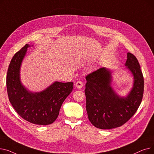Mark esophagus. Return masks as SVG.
<instances>
[{
    "label": "esophagus",
    "instance_id": "1",
    "mask_svg": "<svg viewBox=\"0 0 154 154\" xmlns=\"http://www.w3.org/2000/svg\"><path fill=\"white\" fill-rule=\"evenodd\" d=\"M75 87L77 88H82V87H83V83L81 82V81H77L76 83H75Z\"/></svg>",
    "mask_w": 154,
    "mask_h": 154
}]
</instances>
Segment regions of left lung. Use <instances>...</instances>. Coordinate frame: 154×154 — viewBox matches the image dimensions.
<instances>
[{
    "label": "left lung",
    "instance_id": "1",
    "mask_svg": "<svg viewBox=\"0 0 154 154\" xmlns=\"http://www.w3.org/2000/svg\"><path fill=\"white\" fill-rule=\"evenodd\" d=\"M125 66L134 79L126 97L118 95L112 87V70L109 69L100 68L85 77L86 110L90 122L97 128L111 129L122 126L140 106L144 82L139 63L132 54L128 52Z\"/></svg>",
    "mask_w": 154,
    "mask_h": 154
}]
</instances>
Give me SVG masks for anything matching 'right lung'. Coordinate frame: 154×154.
Segmentation results:
<instances>
[{
  "mask_svg": "<svg viewBox=\"0 0 154 154\" xmlns=\"http://www.w3.org/2000/svg\"><path fill=\"white\" fill-rule=\"evenodd\" d=\"M26 44L16 53L7 74V90L9 101L24 120L37 125L52 124L57 118L63 101L73 89V82L55 81L45 90L34 92L28 90L20 80V67L26 55Z\"/></svg>",
  "mask_w": 154,
  "mask_h": 154,
  "instance_id": "add662e5",
  "label": "right lung"
}]
</instances>
